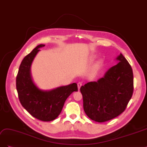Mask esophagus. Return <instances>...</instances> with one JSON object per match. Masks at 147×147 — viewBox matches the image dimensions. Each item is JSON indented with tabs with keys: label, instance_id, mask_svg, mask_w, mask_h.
I'll return each mask as SVG.
<instances>
[{
	"label": "esophagus",
	"instance_id": "esophagus-1",
	"mask_svg": "<svg viewBox=\"0 0 147 147\" xmlns=\"http://www.w3.org/2000/svg\"><path fill=\"white\" fill-rule=\"evenodd\" d=\"M77 85H78V90H79V89L80 88V87L82 85V82H78V84H77Z\"/></svg>",
	"mask_w": 147,
	"mask_h": 147
}]
</instances>
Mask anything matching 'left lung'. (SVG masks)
I'll return each mask as SVG.
<instances>
[{"mask_svg":"<svg viewBox=\"0 0 147 147\" xmlns=\"http://www.w3.org/2000/svg\"><path fill=\"white\" fill-rule=\"evenodd\" d=\"M116 60L119 63L107 71L104 77L80 88L84 112L96 122H105L118 117L126 109L132 96L131 66L121 53Z\"/></svg>","mask_w":147,"mask_h":147,"instance_id":"obj_1","label":"left lung"}]
</instances>
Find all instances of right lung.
<instances>
[{
	"instance_id": "1",
	"label": "right lung",
	"mask_w": 147,
	"mask_h": 147,
	"mask_svg": "<svg viewBox=\"0 0 147 147\" xmlns=\"http://www.w3.org/2000/svg\"><path fill=\"white\" fill-rule=\"evenodd\" d=\"M45 45H38L22 61L16 76V90L22 106L32 117L50 121L59 116L65 100L74 91H78V87L74 83L45 91L35 85L31 75V64L39 48Z\"/></svg>"
}]
</instances>
